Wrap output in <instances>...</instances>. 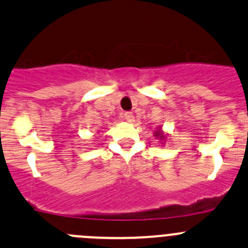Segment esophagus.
Listing matches in <instances>:
<instances>
[{
  "instance_id": "obj_1",
  "label": "esophagus",
  "mask_w": 248,
  "mask_h": 248,
  "mask_svg": "<svg viewBox=\"0 0 248 248\" xmlns=\"http://www.w3.org/2000/svg\"><path fill=\"white\" fill-rule=\"evenodd\" d=\"M123 118H124V119L129 123L134 122V114L131 112H125L124 114H123Z\"/></svg>"
}]
</instances>
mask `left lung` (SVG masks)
Here are the masks:
<instances>
[{
  "mask_svg": "<svg viewBox=\"0 0 248 248\" xmlns=\"http://www.w3.org/2000/svg\"><path fill=\"white\" fill-rule=\"evenodd\" d=\"M155 136H159L161 139H164V135H163V134L159 133V131H157V133H155Z\"/></svg>",
  "mask_w": 248,
  "mask_h": 248,
  "instance_id": "left-lung-1",
  "label": "left lung"
}]
</instances>
